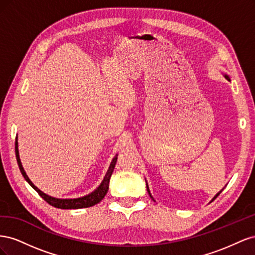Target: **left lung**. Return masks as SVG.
I'll use <instances>...</instances> for the list:
<instances>
[{"mask_svg": "<svg viewBox=\"0 0 255 255\" xmlns=\"http://www.w3.org/2000/svg\"><path fill=\"white\" fill-rule=\"evenodd\" d=\"M225 78H226V79H227L228 81H230V78H229V76H228V75H225ZM146 190H148V192H149V195H150V197H151V198L153 199V197H152V195H151V192H150V190H149V186H148V183H146ZM220 192H221V191H220ZM220 192H218V194H217V195H216V196L214 197V199H213V200H215L216 198H217V197H218V196L220 195ZM153 200H154V199H153Z\"/></svg>", "mask_w": 255, "mask_h": 255, "instance_id": "left-lung-1", "label": "left lung"}]
</instances>
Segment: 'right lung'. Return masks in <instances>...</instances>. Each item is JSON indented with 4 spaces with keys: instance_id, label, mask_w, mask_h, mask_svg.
<instances>
[{
    "instance_id": "obj_1",
    "label": "right lung",
    "mask_w": 255,
    "mask_h": 255,
    "mask_svg": "<svg viewBox=\"0 0 255 255\" xmlns=\"http://www.w3.org/2000/svg\"><path fill=\"white\" fill-rule=\"evenodd\" d=\"M16 146H14V150H16V157H17V161H18V165L20 168V171L22 173V175L24 176V179L28 182V184L32 186L39 196L44 200V201H47L50 205L54 206V207H57V208H63V210H75V208H83V207H90V206H94L96 204H98L101 200H103V198L105 197V195L107 194V191H109V185H110V180H111V176L113 174V171L115 169L116 163H117V156L116 155L112 163L111 166L109 168V170H107L105 176H104V180L102 181L101 185L94 191L91 192V194L82 197V198H78V199H57V198H53L48 196L47 194H44L42 192L39 188L36 187L35 185L33 184V182L29 180V177L26 175V172L24 171V169L22 167L21 164V160H20V156H19V150H18V140L16 139Z\"/></svg>"
}]
</instances>
